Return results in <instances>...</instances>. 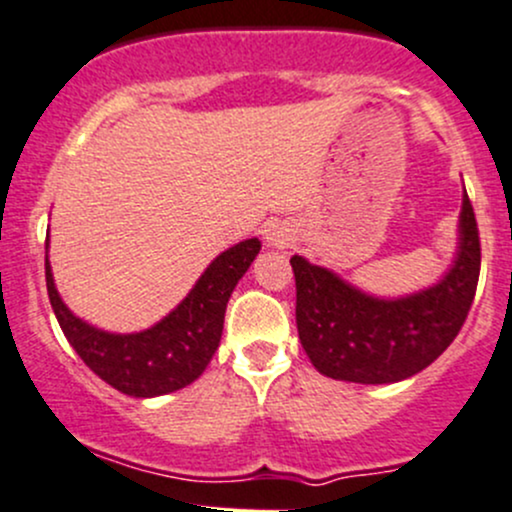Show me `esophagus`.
Listing matches in <instances>:
<instances>
[{"mask_svg": "<svg viewBox=\"0 0 512 512\" xmlns=\"http://www.w3.org/2000/svg\"><path fill=\"white\" fill-rule=\"evenodd\" d=\"M294 240L292 230H289V225L284 223H270L265 230V242L270 247H277V250H282V247H287L289 242Z\"/></svg>", "mask_w": 512, "mask_h": 512, "instance_id": "34e87169", "label": "esophagus"}]
</instances>
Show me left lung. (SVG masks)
<instances>
[{
    "mask_svg": "<svg viewBox=\"0 0 512 512\" xmlns=\"http://www.w3.org/2000/svg\"><path fill=\"white\" fill-rule=\"evenodd\" d=\"M297 328L321 375L360 385L400 383L422 373L449 348L476 297L481 242L464 188L459 242L437 284L405 297H375L326 267L294 255Z\"/></svg>",
    "mask_w": 512,
    "mask_h": 512,
    "instance_id": "1",
    "label": "left lung"
}]
</instances>
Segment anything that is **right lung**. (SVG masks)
Segmentation results:
<instances>
[{
  "mask_svg": "<svg viewBox=\"0 0 512 512\" xmlns=\"http://www.w3.org/2000/svg\"><path fill=\"white\" fill-rule=\"evenodd\" d=\"M260 247V240L250 238L220 252L186 299L144 331L110 333L78 319L63 304L46 255L48 299L68 343L98 378L129 397L169 395L198 380L211 363L223 336L230 294Z\"/></svg>",
  "mask_w": 512,
  "mask_h": 512,
  "instance_id": "add662e5",
  "label": "right lung"
}]
</instances>
